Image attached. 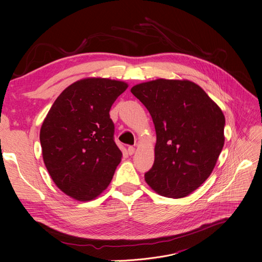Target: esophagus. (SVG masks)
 <instances>
[{
  "instance_id": "1",
  "label": "esophagus",
  "mask_w": 262,
  "mask_h": 262,
  "mask_svg": "<svg viewBox=\"0 0 262 262\" xmlns=\"http://www.w3.org/2000/svg\"><path fill=\"white\" fill-rule=\"evenodd\" d=\"M134 152H136V148H134L133 146H129V147H128V154H129V155H133Z\"/></svg>"
}]
</instances>
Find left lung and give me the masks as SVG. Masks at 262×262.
<instances>
[{
  "mask_svg": "<svg viewBox=\"0 0 262 262\" xmlns=\"http://www.w3.org/2000/svg\"><path fill=\"white\" fill-rule=\"evenodd\" d=\"M131 93L156 131L154 164L145 181L167 198H184L209 178L224 145L225 117L199 85L187 80L141 83Z\"/></svg>",
  "mask_w": 262,
  "mask_h": 262,
  "instance_id": "8db88e82",
  "label": "left lung"
}]
</instances>
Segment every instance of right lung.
Wrapping results in <instances>:
<instances>
[{
    "instance_id": "right-lung-1",
    "label": "right lung",
    "mask_w": 262,
    "mask_h": 262,
    "mask_svg": "<svg viewBox=\"0 0 262 262\" xmlns=\"http://www.w3.org/2000/svg\"><path fill=\"white\" fill-rule=\"evenodd\" d=\"M128 84L84 78L55 99L40 129L47 169L57 187L78 201H90L109 186L122 153L114 140L109 112Z\"/></svg>"
}]
</instances>
